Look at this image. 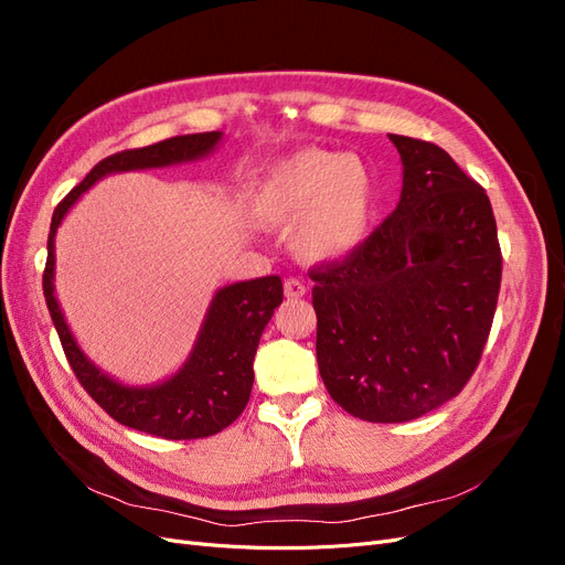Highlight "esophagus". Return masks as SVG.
<instances>
[{"instance_id": "esophagus-1", "label": "esophagus", "mask_w": 565, "mask_h": 565, "mask_svg": "<svg viewBox=\"0 0 565 565\" xmlns=\"http://www.w3.org/2000/svg\"><path fill=\"white\" fill-rule=\"evenodd\" d=\"M306 295V285L299 278H287L285 280V297L287 299H301Z\"/></svg>"}]
</instances>
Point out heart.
Segmentation results:
<instances>
[{"label":"heart","instance_id":"heart-1","mask_svg":"<svg viewBox=\"0 0 565 565\" xmlns=\"http://www.w3.org/2000/svg\"><path fill=\"white\" fill-rule=\"evenodd\" d=\"M377 207V179L355 152L301 148L270 162L247 202L259 228H289V245L303 262L347 259L361 247Z\"/></svg>","mask_w":565,"mask_h":565}]
</instances>
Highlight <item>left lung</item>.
<instances>
[{
    "mask_svg": "<svg viewBox=\"0 0 565 565\" xmlns=\"http://www.w3.org/2000/svg\"><path fill=\"white\" fill-rule=\"evenodd\" d=\"M403 162L396 210L344 262L311 270L316 355L353 417L417 419L481 361L502 280L490 200L446 150L388 134Z\"/></svg>",
    "mask_w": 565,
    "mask_h": 565,
    "instance_id": "8db88e82",
    "label": "left lung"
}]
</instances>
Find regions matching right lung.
Returning a JSON list of instances; mask_svg holds the SVG:
<instances>
[{
    "mask_svg": "<svg viewBox=\"0 0 565 565\" xmlns=\"http://www.w3.org/2000/svg\"><path fill=\"white\" fill-rule=\"evenodd\" d=\"M221 139H224L221 131L174 136V139L122 150L100 160L87 179L75 185L56 207L46 243L49 256L42 282L44 299L61 337L67 363L77 374L79 384L119 424L169 440L214 436L241 417L254 384L252 365L256 347H259L262 332L273 311L282 303V280L278 276H266L216 289L185 363L164 382L131 386L117 382L89 361V355L79 349L75 334L67 328L54 292V243L65 214L96 181L110 174L143 172V169L202 160L216 150Z\"/></svg>",
    "mask_w": 565,
    "mask_h": 565,
    "instance_id": "1",
    "label": "right lung"
}]
</instances>
